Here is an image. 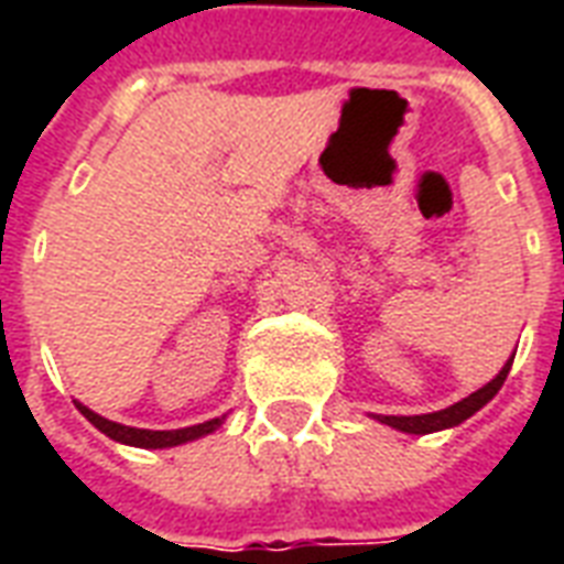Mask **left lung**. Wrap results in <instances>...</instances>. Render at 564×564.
<instances>
[{
  "label": "left lung",
  "instance_id": "8db88e82",
  "mask_svg": "<svg viewBox=\"0 0 564 564\" xmlns=\"http://www.w3.org/2000/svg\"><path fill=\"white\" fill-rule=\"evenodd\" d=\"M512 360H516V354L503 362V369L491 377L489 383L482 386V389L471 392L468 398H463V401L451 403V406H445V410L424 412V415H375V419L380 421V424H389V427L401 430V433H412V436H427V433H438V430L456 427V424H463L465 419H471L474 412L482 410V406L498 394V389L503 386V380H507L509 369H512Z\"/></svg>",
  "mask_w": 564,
  "mask_h": 564
}]
</instances>
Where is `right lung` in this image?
<instances>
[{
	"instance_id": "add662e5",
	"label": "right lung",
	"mask_w": 564,
	"mask_h": 564,
	"mask_svg": "<svg viewBox=\"0 0 564 564\" xmlns=\"http://www.w3.org/2000/svg\"><path fill=\"white\" fill-rule=\"evenodd\" d=\"M78 412H82L84 419L90 421L93 427L101 430L105 436L119 442V445H131V447H145V451H161V447H178L187 445V442H195V438L207 436L213 430L221 427V419H210L204 421V424H193V427H181V430H140V427H128V424H119V421H110L99 412H93L90 406H84V403L75 401Z\"/></svg>"
}]
</instances>
